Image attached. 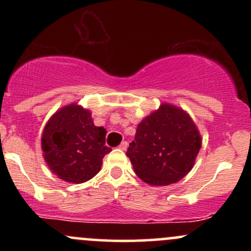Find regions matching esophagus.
I'll list each match as a JSON object with an SVG mask.
<instances>
[{
  "instance_id": "1",
  "label": "esophagus",
  "mask_w": 251,
  "mask_h": 251,
  "mask_svg": "<svg viewBox=\"0 0 251 251\" xmlns=\"http://www.w3.org/2000/svg\"><path fill=\"white\" fill-rule=\"evenodd\" d=\"M127 146H128L127 142H123V143L120 144V145H119V149H120V150H123V151H125V150L127 149Z\"/></svg>"
}]
</instances>
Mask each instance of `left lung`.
Wrapping results in <instances>:
<instances>
[{"label": "left lung", "instance_id": "8db88e82", "mask_svg": "<svg viewBox=\"0 0 251 251\" xmlns=\"http://www.w3.org/2000/svg\"><path fill=\"white\" fill-rule=\"evenodd\" d=\"M201 146V133L188 112L163 102L138 124L126 155L140 179L164 186L191 171Z\"/></svg>", "mask_w": 251, "mask_h": 251}]
</instances>
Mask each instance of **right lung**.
Wrapping results in <instances>:
<instances>
[{
  "label": "right lung",
  "instance_id": "right-lung-1",
  "mask_svg": "<svg viewBox=\"0 0 251 251\" xmlns=\"http://www.w3.org/2000/svg\"><path fill=\"white\" fill-rule=\"evenodd\" d=\"M107 131L96 126L91 111L73 102L59 108L42 132V155L60 179L85 183L101 169L102 158L112 151L105 145Z\"/></svg>",
  "mask_w": 251,
  "mask_h": 251
}]
</instances>
